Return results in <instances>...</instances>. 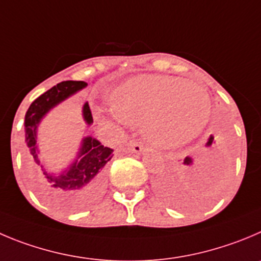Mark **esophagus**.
Here are the masks:
<instances>
[{"instance_id":"esophagus-1","label":"esophagus","mask_w":261,"mask_h":261,"mask_svg":"<svg viewBox=\"0 0 261 261\" xmlns=\"http://www.w3.org/2000/svg\"><path fill=\"white\" fill-rule=\"evenodd\" d=\"M143 149H144V148H143V145L140 144V143H138V142L130 143V150L133 153H135V154H140V153L143 152Z\"/></svg>"}]
</instances>
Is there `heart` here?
<instances>
[{"label":"heart","mask_w":261,"mask_h":261,"mask_svg":"<svg viewBox=\"0 0 261 261\" xmlns=\"http://www.w3.org/2000/svg\"><path fill=\"white\" fill-rule=\"evenodd\" d=\"M112 111L127 125H142L154 147L175 149L196 139L211 114L207 90L172 75L139 74L109 94Z\"/></svg>","instance_id":"heart-1"}]
</instances>
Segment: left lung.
Here are the masks:
<instances>
[{
	"mask_svg": "<svg viewBox=\"0 0 261 261\" xmlns=\"http://www.w3.org/2000/svg\"><path fill=\"white\" fill-rule=\"evenodd\" d=\"M219 158V149L210 135L207 142L194 152V157L187 155L176 170L162 179L158 187L162 197L172 206L187 207L192 196L221 179L224 167Z\"/></svg>",
	"mask_w": 261,
	"mask_h": 261,
	"instance_id": "obj_1",
	"label": "left lung"
}]
</instances>
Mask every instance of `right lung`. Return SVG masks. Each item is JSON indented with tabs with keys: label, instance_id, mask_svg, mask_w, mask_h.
I'll return each mask as SVG.
<instances>
[{
	"label": "right lung",
	"instance_id": "1",
	"mask_svg": "<svg viewBox=\"0 0 261 261\" xmlns=\"http://www.w3.org/2000/svg\"><path fill=\"white\" fill-rule=\"evenodd\" d=\"M87 86L84 81H63L38 96L25 113L24 130L29 150V167L43 198L60 207H79L94 198L103 187L104 167L113 157V149L104 147L92 136L82 139L77 155L67 169L55 174L45 169L40 160L37 128L53 108ZM82 116L87 126L92 119L89 103L84 104Z\"/></svg>",
	"mask_w": 261,
	"mask_h": 261
}]
</instances>
